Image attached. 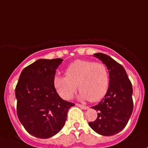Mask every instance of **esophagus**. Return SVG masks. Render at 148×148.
Instances as JSON below:
<instances>
[{
	"mask_svg": "<svg viewBox=\"0 0 148 148\" xmlns=\"http://www.w3.org/2000/svg\"><path fill=\"white\" fill-rule=\"evenodd\" d=\"M77 105L78 106V107H81V108L83 109V110H88V109H89V107H88V106L82 105V104H77Z\"/></svg>",
	"mask_w": 148,
	"mask_h": 148,
	"instance_id": "obj_1",
	"label": "esophagus"
}]
</instances>
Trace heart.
<instances>
[{
  "mask_svg": "<svg viewBox=\"0 0 148 148\" xmlns=\"http://www.w3.org/2000/svg\"><path fill=\"white\" fill-rule=\"evenodd\" d=\"M109 81L108 70L104 64L76 60L66 69V76H55L53 85L64 99H71L78 86L80 99L97 102L107 93Z\"/></svg>",
  "mask_w": 148,
  "mask_h": 148,
  "instance_id": "1",
  "label": "heart"
}]
</instances>
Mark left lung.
<instances>
[{"label":"left lung","mask_w":148,"mask_h":148,"mask_svg":"<svg viewBox=\"0 0 148 148\" xmlns=\"http://www.w3.org/2000/svg\"><path fill=\"white\" fill-rule=\"evenodd\" d=\"M94 56L102 62L108 69L110 82L104 99L92 107L98 112L97 117L89 125L94 131L104 136H111L125 128L132 110V86L126 71L112 58L102 53Z\"/></svg>","instance_id":"obj_1"}]
</instances>
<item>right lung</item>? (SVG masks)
<instances>
[{"instance_id": "obj_1", "label": "right lung", "mask_w": 148, "mask_h": 148, "mask_svg": "<svg viewBox=\"0 0 148 148\" xmlns=\"http://www.w3.org/2000/svg\"><path fill=\"white\" fill-rule=\"evenodd\" d=\"M62 59H38L23 69L16 85L17 114L26 130L36 138L56 135L64 126L74 103L64 100L53 85Z\"/></svg>"}]
</instances>
